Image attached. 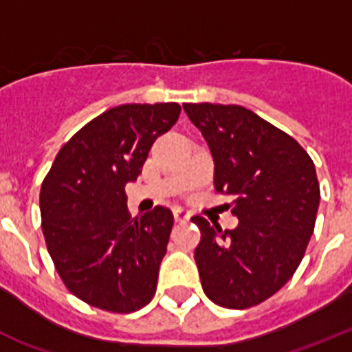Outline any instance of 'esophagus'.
<instances>
[{
    "mask_svg": "<svg viewBox=\"0 0 352 352\" xmlns=\"http://www.w3.org/2000/svg\"><path fill=\"white\" fill-rule=\"evenodd\" d=\"M173 217H175L177 223H188L189 217H191V214H189L188 210H184V208L177 207L175 210H173Z\"/></svg>",
    "mask_w": 352,
    "mask_h": 352,
    "instance_id": "esophagus-1",
    "label": "esophagus"
}]
</instances>
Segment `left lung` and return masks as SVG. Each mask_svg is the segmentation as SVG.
<instances>
[{"instance_id": "1", "label": "left lung", "mask_w": 352, "mask_h": 352, "mask_svg": "<svg viewBox=\"0 0 352 352\" xmlns=\"http://www.w3.org/2000/svg\"><path fill=\"white\" fill-rule=\"evenodd\" d=\"M214 157L215 191L230 196L235 230L212 228L205 217L195 261L214 303L249 309L268 300L293 277L314 233L319 191L305 148L240 105L184 103Z\"/></svg>"}]
</instances>
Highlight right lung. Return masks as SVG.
Wrapping results in <instances>:
<instances>
[{
	"label": "right lung",
	"mask_w": 352,
	"mask_h": 352,
	"mask_svg": "<svg viewBox=\"0 0 352 352\" xmlns=\"http://www.w3.org/2000/svg\"><path fill=\"white\" fill-rule=\"evenodd\" d=\"M179 116L173 101L113 107L63 145L43 179L47 251L69 293L96 309L129 314L156 294L173 214L154 207L131 217L124 188Z\"/></svg>",
	"instance_id": "right-lung-1"
}]
</instances>
